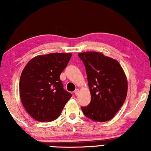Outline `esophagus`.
I'll return each mask as SVG.
<instances>
[{
    "instance_id": "1",
    "label": "esophagus",
    "mask_w": 151,
    "mask_h": 151,
    "mask_svg": "<svg viewBox=\"0 0 151 151\" xmlns=\"http://www.w3.org/2000/svg\"><path fill=\"white\" fill-rule=\"evenodd\" d=\"M79 92H80V90H78V89H77V90H75V95L77 96L78 94H79Z\"/></svg>"
}]
</instances>
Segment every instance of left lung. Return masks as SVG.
<instances>
[{"label":"left lung","instance_id":"1","mask_svg":"<svg viewBox=\"0 0 151 151\" xmlns=\"http://www.w3.org/2000/svg\"><path fill=\"white\" fill-rule=\"evenodd\" d=\"M84 63L91 101L81 107L87 118L94 122L111 120L120 110L127 94V80L115 59L97 52L78 54Z\"/></svg>","mask_w":151,"mask_h":151}]
</instances>
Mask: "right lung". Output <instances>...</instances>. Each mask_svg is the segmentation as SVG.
Returning a JSON list of instances; mask_svg holds the SVG:
<instances>
[{"label": "right lung", "mask_w": 151, "mask_h": 151, "mask_svg": "<svg viewBox=\"0 0 151 151\" xmlns=\"http://www.w3.org/2000/svg\"><path fill=\"white\" fill-rule=\"evenodd\" d=\"M71 56V53L38 55L22 70L20 99L27 112L36 120L51 122L58 118L71 97L59 78Z\"/></svg>", "instance_id": "right-lung-1"}]
</instances>
